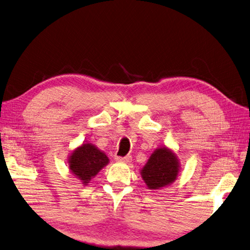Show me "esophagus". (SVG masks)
<instances>
[{"label": "esophagus", "instance_id": "esophagus-1", "mask_svg": "<svg viewBox=\"0 0 250 250\" xmlns=\"http://www.w3.org/2000/svg\"><path fill=\"white\" fill-rule=\"evenodd\" d=\"M115 160L118 162H123V163H129L131 161V156L127 155V156H115Z\"/></svg>", "mask_w": 250, "mask_h": 250}]
</instances>
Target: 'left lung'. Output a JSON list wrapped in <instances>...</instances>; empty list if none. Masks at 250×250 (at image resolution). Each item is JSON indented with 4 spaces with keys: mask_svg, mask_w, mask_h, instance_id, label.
Masks as SVG:
<instances>
[{
    "mask_svg": "<svg viewBox=\"0 0 250 250\" xmlns=\"http://www.w3.org/2000/svg\"><path fill=\"white\" fill-rule=\"evenodd\" d=\"M178 172V157L174 152L164 146L159 147L152 153L141 169V177L150 190H159L174 182L177 179Z\"/></svg>",
    "mask_w": 250,
    "mask_h": 250,
    "instance_id": "1",
    "label": "left lung"
}]
</instances>
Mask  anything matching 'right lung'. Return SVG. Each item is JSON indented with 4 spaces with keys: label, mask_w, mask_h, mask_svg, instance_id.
<instances>
[{
    "label": "right lung",
    "mask_w": 250,
    "mask_h": 250,
    "mask_svg": "<svg viewBox=\"0 0 250 250\" xmlns=\"http://www.w3.org/2000/svg\"><path fill=\"white\" fill-rule=\"evenodd\" d=\"M109 159L104 152L91 144H84L75 149L69 157V168L72 174L87 185L103 168L108 165Z\"/></svg>",
    "instance_id": "obj_1"
}]
</instances>
